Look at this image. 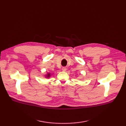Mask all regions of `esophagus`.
<instances>
[{
    "label": "esophagus",
    "mask_w": 126,
    "mask_h": 126,
    "mask_svg": "<svg viewBox=\"0 0 126 126\" xmlns=\"http://www.w3.org/2000/svg\"><path fill=\"white\" fill-rule=\"evenodd\" d=\"M62 70L63 71H66V68L65 67H64L62 68Z\"/></svg>",
    "instance_id": "esophagus-1"
}]
</instances>
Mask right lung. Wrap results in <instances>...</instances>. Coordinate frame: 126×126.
Here are the masks:
<instances>
[{
    "instance_id": "1",
    "label": "right lung",
    "mask_w": 126,
    "mask_h": 126,
    "mask_svg": "<svg viewBox=\"0 0 126 126\" xmlns=\"http://www.w3.org/2000/svg\"><path fill=\"white\" fill-rule=\"evenodd\" d=\"M50 77V75L48 74V75H47V77Z\"/></svg>"
}]
</instances>
